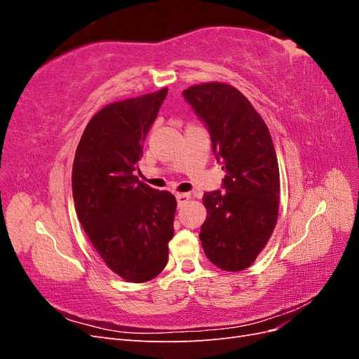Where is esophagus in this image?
Instances as JSON below:
<instances>
[{
    "mask_svg": "<svg viewBox=\"0 0 359 359\" xmlns=\"http://www.w3.org/2000/svg\"><path fill=\"white\" fill-rule=\"evenodd\" d=\"M177 201H178V206H181V205L186 203L187 201H190V194L189 193H178Z\"/></svg>",
    "mask_w": 359,
    "mask_h": 359,
    "instance_id": "esophagus-1",
    "label": "esophagus"
}]
</instances>
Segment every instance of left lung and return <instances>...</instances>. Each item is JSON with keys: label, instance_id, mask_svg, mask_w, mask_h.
<instances>
[{"label": "left lung", "instance_id": "obj_1", "mask_svg": "<svg viewBox=\"0 0 359 359\" xmlns=\"http://www.w3.org/2000/svg\"><path fill=\"white\" fill-rule=\"evenodd\" d=\"M208 126L212 151L226 170V191H206L199 238L211 262L243 271L265 248L278 219L280 172L269 130L243 93L224 82L182 93Z\"/></svg>", "mask_w": 359, "mask_h": 359}]
</instances>
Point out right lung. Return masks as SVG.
I'll return each mask as SVG.
<instances>
[{
  "mask_svg": "<svg viewBox=\"0 0 359 359\" xmlns=\"http://www.w3.org/2000/svg\"><path fill=\"white\" fill-rule=\"evenodd\" d=\"M168 88L114 102L97 112L76 148L72 189L79 222L106 266L145 283L168 264L177 199L135 170Z\"/></svg>",
  "mask_w": 359,
  "mask_h": 359,
  "instance_id": "right-lung-1",
  "label": "right lung"
}]
</instances>
